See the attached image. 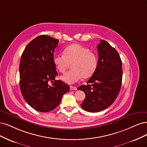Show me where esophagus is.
<instances>
[{
  "mask_svg": "<svg viewBox=\"0 0 147 147\" xmlns=\"http://www.w3.org/2000/svg\"><path fill=\"white\" fill-rule=\"evenodd\" d=\"M70 90H76L77 87L74 86H70Z\"/></svg>",
  "mask_w": 147,
  "mask_h": 147,
  "instance_id": "1",
  "label": "esophagus"
}]
</instances>
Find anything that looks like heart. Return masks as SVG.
<instances>
[{"label":"heart","mask_w":147,"mask_h":147,"mask_svg":"<svg viewBox=\"0 0 147 147\" xmlns=\"http://www.w3.org/2000/svg\"><path fill=\"white\" fill-rule=\"evenodd\" d=\"M53 63L61 73H65L71 63L73 68L61 77L67 84H74L82 78L92 76L95 71L98 59L96 54L86 46L73 44L65 48L63 54H54Z\"/></svg>","instance_id":"b5f03b06"}]
</instances>
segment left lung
<instances>
[{
  "label": "left lung",
  "instance_id": "8db88e82",
  "mask_svg": "<svg viewBox=\"0 0 147 147\" xmlns=\"http://www.w3.org/2000/svg\"><path fill=\"white\" fill-rule=\"evenodd\" d=\"M97 49L96 69L87 85L78 88L86 93L80 106L90 112H98L109 107L118 95L122 81L121 60L117 50L105 40L100 41Z\"/></svg>",
  "mask_w": 147,
  "mask_h": 147
}]
</instances>
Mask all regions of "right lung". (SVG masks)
<instances>
[{
  "label": "right lung",
  "instance_id": "right-lung-1",
  "mask_svg": "<svg viewBox=\"0 0 147 147\" xmlns=\"http://www.w3.org/2000/svg\"><path fill=\"white\" fill-rule=\"evenodd\" d=\"M58 42L48 35L38 36L27 45L21 56V92L28 105L37 111L54 110L69 90L68 85L55 79L57 72L53 58Z\"/></svg>",
  "mask_w": 147,
  "mask_h": 147
}]
</instances>
